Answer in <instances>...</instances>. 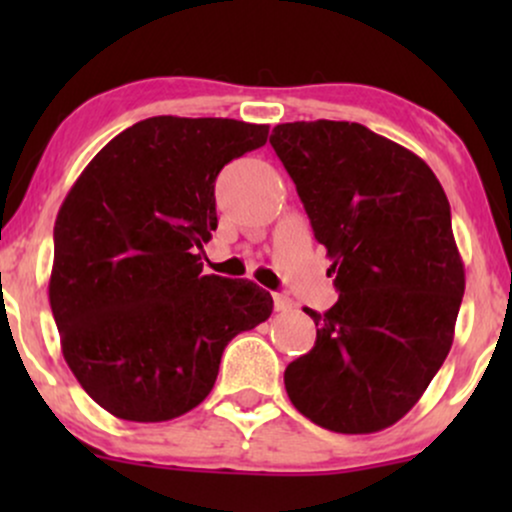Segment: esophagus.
<instances>
[{
    "mask_svg": "<svg viewBox=\"0 0 512 512\" xmlns=\"http://www.w3.org/2000/svg\"><path fill=\"white\" fill-rule=\"evenodd\" d=\"M293 308V301L284 293H274V310L276 313H286V310Z\"/></svg>",
    "mask_w": 512,
    "mask_h": 512,
    "instance_id": "esophagus-1",
    "label": "esophagus"
}]
</instances>
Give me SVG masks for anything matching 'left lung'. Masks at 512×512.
<instances>
[{"instance_id": "obj_1", "label": "left lung", "mask_w": 512, "mask_h": 512, "mask_svg": "<svg viewBox=\"0 0 512 512\" xmlns=\"http://www.w3.org/2000/svg\"><path fill=\"white\" fill-rule=\"evenodd\" d=\"M269 144L327 248L339 301L305 308L317 339L289 363L293 407L334 433H375L419 402L452 346L464 267L433 170L358 122H286Z\"/></svg>"}]
</instances>
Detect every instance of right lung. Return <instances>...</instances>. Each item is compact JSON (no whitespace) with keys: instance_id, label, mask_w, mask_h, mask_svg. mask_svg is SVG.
I'll return each mask as SVG.
<instances>
[{"instance_id":"1","label":"right lung","mask_w":512,"mask_h":512,"mask_svg":"<svg viewBox=\"0 0 512 512\" xmlns=\"http://www.w3.org/2000/svg\"><path fill=\"white\" fill-rule=\"evenodd\" d=\"M267 134L226 117H149L105 144L62 202L50 308L74 378L117 419L195 409L226 344L272 315L252 281L202 274L216 175Z\"/></svg>"}]
</instances>
